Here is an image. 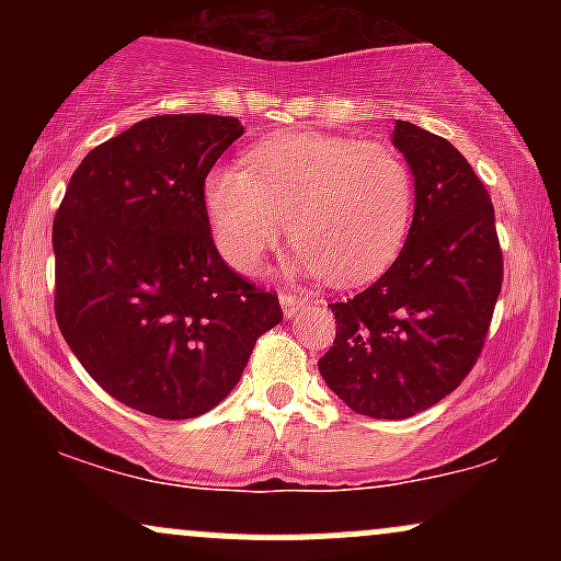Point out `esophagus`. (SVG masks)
<instances>
[{"mask_svg": "<svg viewBox=\"0 0 561 561\" xmlns=\"http://www.w3.org/2000/svg\"><path fill=\"white\" fill-rule=\"evenodd\" d=\"M279 306H282V311H285V317L293 319V317H298V311L306 306V300L298 298V295H293V293H285L279 298Z\"/></svg>", "mask_w": 561, "mask_h": 561, "instance_id": "34e87169", "label": "esophagus"}]
</instances>
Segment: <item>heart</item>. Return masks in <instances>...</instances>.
Returning <instances> with one entry per match:
<instances>
[{"label": "heart", "mask_w": 561, "mask_h": 561, "mask_svg": "<svg viewBox=\"0 0 561 561\" xmlns=\"http://www.w3.org/2000/svg\"><path fill=\"white\" fill-rule=\"evenodd\" d=\"M203 197L218 253L234 272H253L285 240L289 221L298 268L358 285L401 250L414 176L388 145L295 131L259 141L248 169H216Z\"/></svg>", "instance_id": "b5f03b06"}]
</instances>
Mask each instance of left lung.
I'll list each match as a JSON object with an SVG mask.
<instances>
[{
    "instance_id": "1",
    "label": "left lung",
    "mask_w": 561,
    "mask_h": 561,
    "mask_svg": "<svg viewBox=\"0 0 561 561\" xmlns=\"http://www.w3.org/2000/svg\"><path fill=\"white\" fill-rule=\"evenodd\" d=\"M392 145L414 176V221L375 285L332 302L337 334L319 358L334 396L371 420H409L459 388L504 279L491 195L467 158L409 121Z\"/></svg>"
}]
</instances>
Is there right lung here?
<instances>
[{
    "instance_id": "1",
    "label": "right lung",
    "mask_w": 561,
    "mask_h": 561,
    "mask_svg": "<svg viewBox=\"0 0 561 561\" xmlns=\"http://www.w3.org/2000/svg\"><path fill=\"white\" fill-rule=\"evenodd\" d=\"M229 115H156L102 141L70 176L53 224L55 317L115 401L192 420L240 382L279 298L224 263L205 179L242 137Z\"/></svg>"
}]
</instances>
